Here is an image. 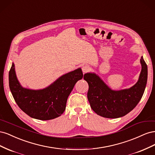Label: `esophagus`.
I'll list each match as a JSON object with an SVG mask.
<instances>
[{
	"instance_id": "34e87169",
	"label": "esophagus",
	"mask_w": 155,
	"mask_h": 155,
	"mask_svg": "<svg viewBox=\"0 0 155 155\" xmlns=\"http://www.w3.org/2000/svg\"><path fill=\"white\" fill-rule=\"evenodd\" d=\"M90 67H89L88 65H84V66H83L82 67V71L84 74H85L87 72H88L89 70H90Z\"/></svg>"
}]
</instances>
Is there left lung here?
<instances>
[{"label": "left lung", "instance_id": "left-lung-1", "mask_svg": "<svg viewBox=\"0 0 155 155\" xmlns=\"http://www.w3.org/2000/svg\"><path fill=\"white\" fill-rule=\"evenodd\" d=\"M142 70L137 83L127 89L113 91L94 73H87L84 79L88 84L87 97L92 109L107 118L122 117L137 105L143 94L147 81V66L140 59Z\"/></svg>", "mask_w": 155, "mask_h": 155}]
</instances>
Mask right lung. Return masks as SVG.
Masks as SVG:
<instances>
[{
    "instance_id": "obj_1",
    "label": "right lung",
    "mask_w": 155,
    "mask_h": 155,
    "mask_svg": "<svg viewBox=\"0 0 155 155\" xmlns=\"http://www.w3.org/2000/svg\"><path fill=\"white\" fill-rule=\"evenodd\" d=\"M83 76L79 68L61 76L48 87L31 90L21 85L12 63L9 72V86L14 100L23 112L33 118L49 120L63 113L68 96Z\"/></svg>"
}]
</instances>
